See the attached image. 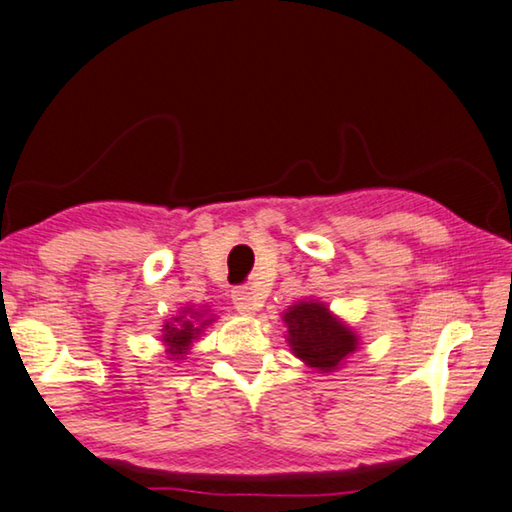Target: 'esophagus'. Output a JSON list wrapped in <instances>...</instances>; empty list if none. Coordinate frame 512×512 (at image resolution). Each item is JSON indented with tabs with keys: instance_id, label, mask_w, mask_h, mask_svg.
Masks as SVG:
<instances>
[{
	"instance_id": "esophagus-1",
	"label": "esophagus",
	"mask_w": 512,
	"mask_h": 512,
	"mask_svg": "<svg viewBox=\"0 0 512 512\" xmlns=\"http://www.w3.org/2000/svg\"><path fill=\"white\" fill-rule=\"evenodd\" d=\"M232 302H235V307L241 314H255V311L262 307V302H259V298L250 289L232 291Z\"/></svg>"
}]
</instances>
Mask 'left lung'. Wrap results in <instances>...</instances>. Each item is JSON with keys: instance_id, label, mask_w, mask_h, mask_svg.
<instances>
[{"instance_id": "obj_1", "label": "left lung", "mask_w": 512, "mask_h": 512, "mask_svg": "<svg viewBox=\"0 0 512 512\" xmlns=\"http://www.w3.org/2000/svg\"><path fill=\"white\" fill-rule=\"evenodd\" d=\"M282 318L293 354L311 368L332 372L359 345V336L318 300H302L284 311Z\"/></svg>"}]
</instances>
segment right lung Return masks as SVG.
Segmentation results:
<instances>
[{
  "label": "right lung",
  "mask_w": 512,
  "mask_h": 512,
  "mask_svg": "<svg viewBox=\"0 0 512 512\" xmlns=\"http://www.w3.org/2000/svg\"><path fill=\"white\" fill-rule=\"evenodd\" d=\"M205 311H196L192 307H183L180 316L171 318L167 325L162 329V341L167 345V352L173 359H183L189 345H192L194 339H198V334L203 332L205 325H210L214 318H205Z\"/></svg>",
  "instance_id": "1"
}]
</instances>
